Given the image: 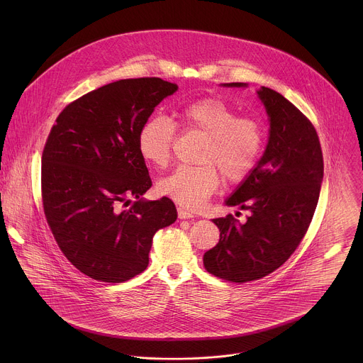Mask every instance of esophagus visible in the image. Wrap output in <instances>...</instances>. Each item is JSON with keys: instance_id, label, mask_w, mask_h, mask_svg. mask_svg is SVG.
<instances>
[{"instance_id": "esophagus-1", "label": "esophagus", "mask_w": 363, "mask_h": 363, "mask_svg": "<svg viewBox=\"0 0 363 363\" xmlns=\"http://www.w3.org/2000/svg\"><path fill=\"white\" fill-rule=\"evenodd\" d=\"M177 212H179V218L180 219H193V218H197L196 213H193L191 211L186 209V208L179 207L177 208Z\"/></svg>"}]
</instances>
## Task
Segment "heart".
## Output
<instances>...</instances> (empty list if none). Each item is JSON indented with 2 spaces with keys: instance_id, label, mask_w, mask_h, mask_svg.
<instances>
[{
  "instance_id": "heart-1",
  "label": "heart",
  "mask_w": 363,
  "mask_h": 363,
  "mask_svg": "<svg viewBox=\"0 0 363 363\" xmlns=\"http://www.w3.org/2000/svg\"><path fill=\"white\" fill-rule=\"evenodd\" d=\"M186 130L207 137L199 157L200 166H180L159 182V191L183 207H203L218 190L220 177L239 183L255 167L259 157L262 133L259 124L236 111L220 99L208 98L187 104L177 111ZM174 124L164 116L144 123L138 134V150L143 157L163 167L172 155Z\"/></svg>"
}]
</instances>
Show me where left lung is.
Instances as JSON below:
<instances>
[{"mask_svg": "<svg viewBox=\"0 0 363 363\" xmlns=\"http://www.w3.org/2000/svg\"><path fill=\"white\" fill-rule=\"evenodd\" d=\"M247 88V84H220ZM269 130L262 156L225 200V206L250 211L245 223L232 215L216 218L220 238L204 255V267L232 282L259 279L279 268L303 239L323 182V154L311 121L281 94L261 86Z\"/></svg>", "mask_w": 363, "mask_h": 363, "instance_id": "1", "label": "left lung"}]
</instances>
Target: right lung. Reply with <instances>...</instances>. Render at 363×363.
I'll return each instance as SVG.
<instances>
[{"mask_svg":"<svg viewBox=\"0 0 363 363\" xmlns=\"http://www.w3.org/2000/svg\"><path fill=\"white\" fill-rule=\"evenodd\" d=\"M176 91L160 78L120 79L68 104L52 125L42 156L45 213L64 256L94 279L143 272L156 232L177 219L167 197L143 199L152 182L138 150L141 127Z\"/></svg>","mask_w":363,"mask_h":363,"instance_id":"1","label":"right lung"}]
</instances>
